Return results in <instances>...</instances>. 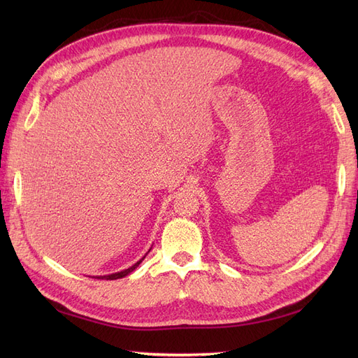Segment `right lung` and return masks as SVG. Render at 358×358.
Listing matches in <instances>:
<instances>
[{
    "label": "right lung",
    "mask_w": 358,
    "mask_h": 358,
    "mask_svg": "<svg viewBox=\"0 0 358 358\" xmlns=\"http://www.w3.org/2000/svg\"><path fill=\"white\" fill-rule=\"evenodd\" d=\"M149 251H150V249H149ZM149 251H148V252H149ZM148 252H146V254H145V255H143L142 258H140V259H138V262H137L136 264H133L131 267H128V268H125V270H121V272H116V273H112V275H103V276H95V278H96V279H107V280H109V279H110V280H113V279H121V278H125L127 275H129V273H131V272H133V270H136V268L138 267V264L143 262V259H145V257L148 255Z\"/></svg>",
    "instance_id": "obj_1"
}]
</instances>
